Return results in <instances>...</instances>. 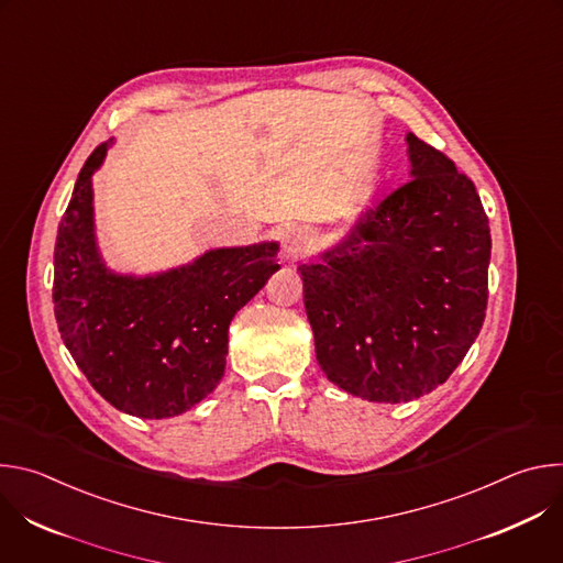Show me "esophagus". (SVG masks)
Listing matches in <instances>:
<instances>
[{
	"label": "esophagus",
	"instance_id": "obj_1",
	"mask_svg": "<svg viewBox=\"0 0 563 563\" xmlns=\"http://www.w3.org/2000/svg\"><path fill=\"white\" fill-rule=\"evenodd\" d=\"M311 250V235L309 231L305 229H291L287 235H285V254L287 258H302L307 256Z\"/></svg>",
	"mask_w": 563,
	"mask_h": 563
}]
</instances>
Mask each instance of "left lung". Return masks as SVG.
<instances>
[{
  "label": "left lung",
  "instance_id": "obj_1",
  "mask_svg": "<svg viewBox=\"0 0 563 563\" xmlns=\"http://www.w3.org/2000/svg\"><path fill=\"white\" fill-rule=\"evenodd\" d=\"M410 180L300 265L316 358L341 389L404 404L456 369L488 305L490 224L474 183L408 135Z\"/></svg>",
  "mask_w": 563,
  "mask_h": 563
}]
</instances>
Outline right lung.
Instances as JSON below:
<instances>
[{
  "mask_svg": "<svg viewBox=\"0 0 563 563\" xmlns=\"http://www.w3.org/2000/svg\"><path fill=\"white\" fill-rule=\"evenodd\" d=\"M107 146L89 155L57 227L55 320L73 361L113 408L167 419L220 383L231 318L280 269L278 245L213 250L146 278L109 272L96 247L91 189Z\"/></svg>",
  "mask_w": 563,
  "mask_h": 563,
  "instance_id": "1",
  "label": "right lung"
}]
</instances>
